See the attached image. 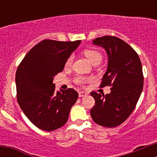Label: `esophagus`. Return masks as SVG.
<instances>
[{
  "mask_svg": "<svg viewBox=\"0 0 157 157\" xmlns=\"http://www.w3.org/2000/svg\"><path fill=\"white\" fill-rule=\"evenodd\" d=\"M88 95L86 92H83V91H80L78 92V96H79V98H82V97H86V96Z\"/></svg>",
  "mask_w": 157,
  "mask_h": 157,
  "instance_id": "1",
  "label": "esophagus"
}]
</instances>
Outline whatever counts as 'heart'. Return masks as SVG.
Instances as JSON below:
<instances>
[{
	"instance_id": "1",
	"label": "heart",
	"mask_w": 157,
	"mask_h": 157,
	"mask_svg": "<svg viewBox=\"0 0 157 157\" xmlns=\"http://www.w3.org/2000/svg\"><path fill=\"white\" fill-rule=\"evenodd\" d=\"M83 53H84L86 57L88 59L89 61L93 65L99 64V63H101V59H102V55L101 54V52H98V50H95V49L87 48V49H85V50H84ZM72 59H73V57H72L71 56H69L68 59H67L65 66H70L72 63ZM89 80H90V78H88L83 77V76H78V77L76 78L75 82L78 84H80V85H81V84L85 83L86 82L89 81Z\"/></svg>"
}]
</instances>
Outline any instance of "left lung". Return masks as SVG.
I'll list each match as a JSON object with an SVG mask.
<instances>
[{"label": "left lung", "mask_w": 157, "mask_h": 157, "mask_svg": "<svg viewBox=\"0 0 157 157\" xmlns=\"http://www.w3.org/2000/svg\"><path fill=\"white\" fill-rule=\"evenodd\" d=\"M108 55V67L101 87L111 86L109 94L91 92L95 105L90 110L96 123L105 127L120 125L135 108L143 89L141 60L132 47L113 36H103L93 40Z\"/></svg>", "instance_id": "obj_1"}]
</instances>
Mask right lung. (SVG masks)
<instances>
[{
  "mask_svg": "<svg viewBox=\"0 0 157 157\" xmlns=\"http://www.w3.org/2000/svg\"><path fill=\"white\" fill-rule=\"evenodd\" d=\"M80 43L44 40L27 52L18 67V103L29 120L41 130L52 131L68 120L78 94L71 88L56 91L52 81Z\"/></svg>",
  "mask_w": 157,
  "mask_h": 157,
  "instance_id": "1",
  "label": "right lung"
}]
</instances>
